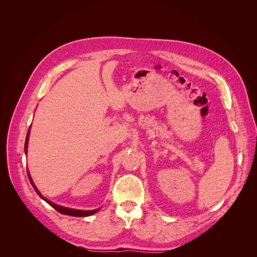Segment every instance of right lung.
<instances>
[{
  "label": "right lung",
  "instance_id": "add662e5",
  "mask_svg": "<svg viewBox=\"0 0 257 257\" xmlns=\"http://www.w3.org/2000/svg\"><path fill=\"white\" fill-rule=\"evenodd\" d=\"M30 131H31V126H30V128H29V131H28V134H27V137H26V144H25V152H26V155H27V151H28V143H29ZM28 176H29V179H30V182H31V184H32V186L34 188L35 192L37 193V195L40 196L42 199H44V200L46 201V203H48L52 208L56 209L57 211H59V212H60V213H62V214L72 215V216H89V215H92V214L96 213V212L98 211V210L100 209V208H97V209H94V210H78V209L66 208V207H63V206H60V205L54 204V203H52V201H50L49 199H47L46 197H44V196L42 195V193H41L40 191H38V189L36 188L35 184H34V182H33V180H32V178H31V175H30V173H29V170H28Z\"/></svg>",
  "mask_w": 257,
  "mask_h": 257
}]
</instances>
